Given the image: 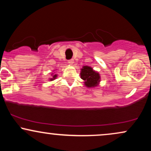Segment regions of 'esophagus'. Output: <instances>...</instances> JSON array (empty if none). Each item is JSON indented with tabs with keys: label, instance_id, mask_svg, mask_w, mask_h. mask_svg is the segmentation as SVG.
Returning a JSON list of instances; mask_svg holds the SVG:
<instances>
[{
	"label": "esophagus",
	"instance_id": "1",
	"mask_svg": "<svg viewBox=\"0 0 151 151\" xmlns=\"http://www.w3.org/2000/svg\"><path fill=\"white\" fill-rule=\"evenodd\" d=\"M68 63L70 64V65H72V64L74 63V60H73V59H71V60H68Z\"/></svg>",
	"mask_w": 151,
	"mask_h": 151
}]
</instances>
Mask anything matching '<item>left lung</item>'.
<instances>
[{"label":"left lung","instance_id":"1","mask_svg":"<svg viewBox=\"0 0 151 151\" xmlns=\"http://www.w3.org/2000/svg\"><path fill=\"white\" fill-rule=\"evenodd\" d=\"M80 74L81 78L84 80L85 85L88 87L96 86L100 81L99 74L93 71L91 67L88 66L83 67Z\"/></svg>","mask_w":151,"mask_h":151}]
</instances>
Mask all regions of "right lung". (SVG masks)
Masks as SVG:
<instances>
[{
    "label": "right lung",
    "mask_w": 151,
    "mask_h": 151,
    "mask_svg": "<svg viewBox=\"0 0 151 151\" xmlns=\"http://www.w3.org/2000/svg\"><path fill=\"white\" fill-rule=\"evenodd\" d=\"M56 77H57V74H55V75H53V76H52V78H51V79H50V80L52 81L53 79H55V78H56Z\"/></svg>",
    "instance_id": "1"
}]
</instances>
